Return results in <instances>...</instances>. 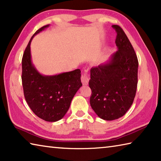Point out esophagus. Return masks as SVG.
<instances>
[{
    "label": "esophagus",
    "mask_w": 161,
    "mask_h": 161,
    "mask_svg": "<svg viewBox=\"0 0 161 161\" xmlns=\"http://www.w3.org/2000/svg\"><path fill=\"white\" fill-rule=\"evenodd\" d=\"M81 82L84 84V85H87L89 84V77L87 73L86 72H84V73H83L82 75H81Z\"/></svg>",
    "instance_id": "1"
}]
</instances>
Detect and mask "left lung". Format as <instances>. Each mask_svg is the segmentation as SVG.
<instances>
[{
    "mask_svg": "<svg viewBox=\"0 0 161 161\" xmlns=\"http://www.w3.org/2000/svg\"><path fill=\"white\" fill-rule=\"evenodd\" d=\"M112 27L117 33L118 50L107 63L91 69L90 105L99 118L113 120L123 116L135 97L138 82V59L122 29Z\"/></svg>",
    "mask_w": 161,
    "mask_h": 161,
    "instance_id": "1",
    "label": "left lung"
}]
</instances>
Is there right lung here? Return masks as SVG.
<instances>
[{"mask_svg":"<svg viewBox=\"0 0 161 161\" xmlns=\"http://www.w3.org/2000/svg\"><path fill=\"white\" fill-rule=\"evenodd\" d=\"M48 26H43L35 32L25 48L22 60V81L25 100L35 115L45 121L56 122L68 112L73 97L82 84L80 69L44 76L34 68L31 59V42L35 35Z\"/></svg>","mask_w":161,"mask_h":161,"instance_id":"obj_1","label":"right lung"}]
</instances>
